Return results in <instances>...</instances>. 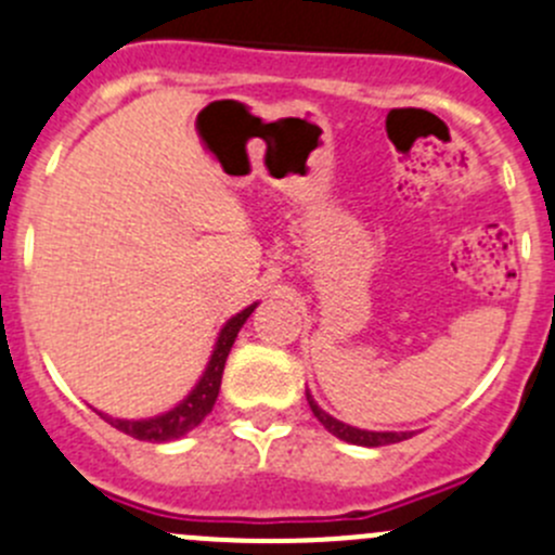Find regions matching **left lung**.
Here are the masks:
<instances>
[{"instance_id":"8db88e82","label":"left lung","mask_w":555,"mask_h":555,"mask_svg":"<svg viewBox=\"0 0 555 555\" xmlns=\"http://www.w3.org/2000/svg\"><path fill=\"white\" fill-rule=\"evenodd\" d=\"M308 395V403H310V411H313L315 420L321 422V425L326 427V430L332 433V436H337V439L348 441V444H360V447H387V444H398V441L403 439H411V433H392V430H360V427H351L346 425V422L335 420V416L326 414L324 409H321L319 403L313 400V395Z\"/></svg>"}]
</instances>
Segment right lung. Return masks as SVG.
Wrapping results in <instances>:
<instances>
[{"mask_svg": "<svg viewBox=\"0 0 555 555\" xmlns=\"http://www.w3.org/2000/svg\"><path fill=\"white\" fill-rule=\"evenodd\" d=\"M258 305V302H256ZM256 305L245 308L242 313H236L234 319L225 321V326L220 330L218 343H215V351L207 362V371L204 376L198 378L190 395L184 400H179L171 411L166 414H157L150 416V420H114V416H103L105 422L116 427V430L128 433L133 439L139 441H155V444H163V441H173V439H182L184 433H190L193 427H198L204 422V416L212 411L215 400H218L220 392V382H223V367L225 360H229V351L234 346L236 335H240L242 324L250 319V313L256 310Z\"/></svg>", "mask_w": 555, "mask_h": 555, "instance_id": "right-lung-1", "label": "right lung"}]
</instances>
